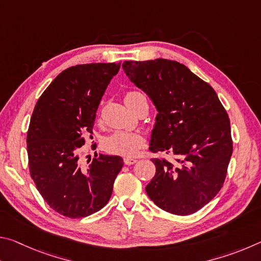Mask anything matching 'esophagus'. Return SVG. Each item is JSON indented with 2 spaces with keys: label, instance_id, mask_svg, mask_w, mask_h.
<instances>
[{
  "label": "esophagus",
  "instance_id": "obj_1",
  "mask_svg": "<svg viewBox=\"0 0 261 261\" xmlns=\"http://www.w3.org/2000/svg\"><path fill=\"white\" fill-rule=\"evenodd\" d=\"M136 162H137V159H135V158H124V163L127 166L134 165V163H136Z\"/></svg>",
  "mask_w": 261,
  "mask_h": 261
}]
</instances>
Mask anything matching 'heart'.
Masks as SVG:
<instances>
[{"label": "heart", "instance_id": "heart-1", "mask_svg": "<svg viewBox=\"0 0 261 261\" xmlns=\"http://www.w3.org/2000/svg\"><path fill=\"white\" fill-rule=\"evenodd\" d=\"M125 103L135 110L141 101L146 100L145 95L139 91H127L124 94ZM105 146L110 153L120 155L134 156L145 146L143 137L131 131L120 130L110 135L105 141Z\"/></svg>", "mask_w": 261, "mask_h": 261}]
</instances>
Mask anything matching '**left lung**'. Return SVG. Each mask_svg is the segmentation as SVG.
Returning <instances> with one entry per match:
<instances>
[{
  "mask_svg": "<svg viewBox=\"0 0 261 261\" xmlns=\"http://www.w3.org/2000/svg\"><path fill=\"white\" fill-rule=\"evenodd\" d=\"M123 70L158 110L149 151L174 156L152 159L148 197L168 213H196L226 179L232 154L226 109L210 84L176 61H125Z\"/></svg>",
  "mask_w": 261,
  "mask_h": 261,
  "instance_id": "1",
  "label": "left lung"
}]
</instances>
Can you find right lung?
<instances>
[{"instance_id":"add662e5","label":"right lung","mask_w":261,"mask_h":261,"mask_svg":"<svg viewBox=\"0 0 261 261\" xmlns=\"http://www.w3.org/2000/svg\"><path fill=\"white\" fill-rule=\"evenodd\" d=\"M121 63L79 64L62 71L35 105L28 131L31 177L57 213L85 218L107 205L123 167L118 155L79 160L84 136L92 135L101 98ZM92 138V136H91Z\"/></svg>"}]
</instances>
